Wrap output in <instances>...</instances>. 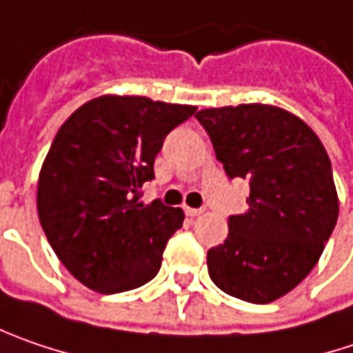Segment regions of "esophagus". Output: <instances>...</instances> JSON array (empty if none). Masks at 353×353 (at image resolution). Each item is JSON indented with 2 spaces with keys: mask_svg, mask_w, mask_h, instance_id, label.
Here are the masks:
<instances>
[{
  "mask_svg": "<svg viewBox=\"0 0 353 353\" xmlns=\"http://www.w3.org/2000/svg\"><path fill=\"white\" fill-rule=\"evenodd\" d=\"M185 214H188L190 218H196V216H201V214H203V210H201V208H190V205H185Z\"/></svg>",
  "mask_w": 353,
  "mask_h": 353,
  "instance_id": "esophagus-1",
  "label": "esophagus"
}]
</instances>
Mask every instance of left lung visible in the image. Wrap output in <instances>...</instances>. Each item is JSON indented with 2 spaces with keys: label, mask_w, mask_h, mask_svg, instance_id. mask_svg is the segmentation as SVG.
Here are the masks:
<instances>
[{
  "label": "left lung",
  "mask_w": 353,
  "mask_h": 353,
  "mask_svg": "<svg viewBox=\"0 0 353 353\" xmlns=\"http://www.w3.org/2000/svg\"><path fill=\"white\" fill-rule=\"evenodd\" d=\"M230 177L250 179L248 210L208 252L221 292L270 303L318 263L340 212L332 163L314 130L276 105L241 103L196 114Z\"/></svg>",
  "instance_id": "left-lung-1"
}]
</instances>
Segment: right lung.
I'll use <instances>...</instances> for the list:
<instances>
[{"instance_id": "1", "label": "right lung", "mask_w": 353, "mask_h": 353, "mask_svg": "<svg viewBox=\"0 0 353 353\" xmlns=\"http://www.w3.org/2000/svg\"><path fill=\"white\" fill-rule=\"evenodd\" d=\"M194 105L143 95H99L59 128L37 179V214L55 256L75 280L119 294L156 278L179 208L139 201L165 135Z\"/></svg>"}]
</instances>
